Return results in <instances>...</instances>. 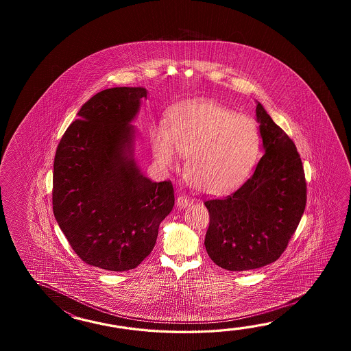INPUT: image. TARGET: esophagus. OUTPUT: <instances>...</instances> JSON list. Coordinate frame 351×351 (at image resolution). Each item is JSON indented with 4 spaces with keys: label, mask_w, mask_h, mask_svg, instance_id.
Wrapping results in <instances>:
<instances>
[{
    "label": "esophagus",
    "mask_w": 351,
    "mask_h": 351,
    "mask_svg": "<svg viewBox=\"0 0 351 351\" xmlns=\"http://www.w3.org/2000/svg\"><path fill=\"white\" fill-rule=\"evenodd\" d=\"M191 198L189 197H186L184 194H180L177 197V207L178 208H186L189 204H191Z\"/></svg>",
    "instance_id": "1"
}]
</instances>
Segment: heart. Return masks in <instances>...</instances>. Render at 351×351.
I'll list each match as a JSON object with an SVG mask.
<instances>
[{
    "instance_id": "b5f03b06",
    "label": "heart",
    "mask_w": 351,
    "mask_h": 351,
    "mask_svg": "<svg viewBox=\"0 0 351 351\" xmlns=\"http://www.w3.org/2000/svg\"><path fill=\"white\" fill-rule=\"evenodd\" d=\"M153 157L163 169L186 157V178L204 193H224L254 168L261 138L254 120L216 101L197 100L173 109L169 125L150 130Z\"/></svg>"
}]
</instances>
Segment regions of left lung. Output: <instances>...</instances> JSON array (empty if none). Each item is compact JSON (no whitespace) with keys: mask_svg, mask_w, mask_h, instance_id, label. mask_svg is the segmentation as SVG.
I'll list each match as a JSON object with an SVG mask.
<instances>
[{"mask_svg":"<svg viewBox=\"0 0 351 351\" xmlns=\"http://www.w3.org/2000/svg\"><path fill=\"white\" fill-rule=\"evenodd\" d=\"M262 156L254 174L231 195L209 199L204 246L228 271L260 269L284 254L306 206L305 173L289 135L256 100Z\"/></svg>","mask_w":351,"mask_h":351,"instance_id":"8db88e82","label":"left lung"}]
</instances>
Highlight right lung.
<instances>
[{
    "label": "right lung",
    "instance_id": "right-lung-1",
    "mask_svg": "<svg viewBox=\"0 0 351 351\" xmlns=\"http://www.w3.org/2000/svg\"><path fill=\"white\" fill-rule=\"evenodd\" d=\"M145 88H112L82 105L56 149L53 209L82 261L128 271L153 251L171 213V182H152L135 159L134 121Z\"/></svg>",
    "mask_w": 351,
    "mask_h": 351
}]
</instances>
